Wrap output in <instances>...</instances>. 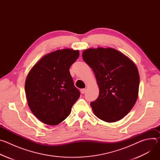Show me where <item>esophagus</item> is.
<instances>
[{
    "mask_svg": "<svg viewBox=\"0 0 160 160\" xmlns=\"http://www.w3.org/2000/svg\"><path fill=\"white\" fill-rule=\"evenodd\" d=\"M85 92H86V89H85V88H82V89L80 90V92H81L82 94H85Z\"/></svg>",
    "mask_w": 160,
    "mask_h": 160,
    "instance_id": "34e87169",
    "label": "esophagus"
}]
</instances>
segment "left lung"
Masks as SVG:
<instances>
[{"label": "left lung", "mask_w": 160, "mask_h": 160, "mask_svg": "<svg viewBox=\"0 0 160 160\" xmlns=\"http://www.w3.org/2000/svg\"><path fill=\"white\" fill-rule=\"evenodd\" d=\"M92 69L99 88L98 99L90 102L95 115L115 122L130 112L138 98L139 75L134 62L112 48H90L82 52Z\"/></svg>", "instance_id": "left-lung-1"}]
</instances>
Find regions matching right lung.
Returning a JSON list of instances; mask_svg holds the SVG:
<instances>
[{
  "mask_svg": "<svg viewBox=\"0 0 160 160\" xmlns=\"http://www.w3.org/2000/svg\"><path fill=\"white\" fill-rule=\"evenodd\" d=\"M79 51L57 50L42 57L29 72L25 81L28 106L42 122L56 125L64 120L80 96L70 68Z\"/></svg>",
  "mask_w": 160,
  "mask_h": 160,
  "instance_id": "right-lung-1",
  "label": "right lung"
}]
</instances>
